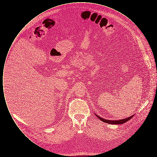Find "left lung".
<instances>
[{
  "label": "left lung",
  "mask_w": 157,
  "mask_h": 157,
  "mask_svg": "<svg viewBox=\"0 0 157 157\" xmlns=\"http://www.w3.org/2000/svg\"><path fill=\"white\" fill-rule=\"evenodd\" d=\"M95 115H96V114H95ZM96 116L98 118L99 120H101V121H103V122H104L105 123H108V124H117V125H118V124H122L125 123L126 122L128 121L129 120H131V119L134 116V115H132V116H131V117H128V118H125V119H122V120H116V121H115V120L112 121V120H105L104 118H101V117L98 116L97 115H96Z\"/></svg>",
  "instance_id": "1"
}]
</instances>
